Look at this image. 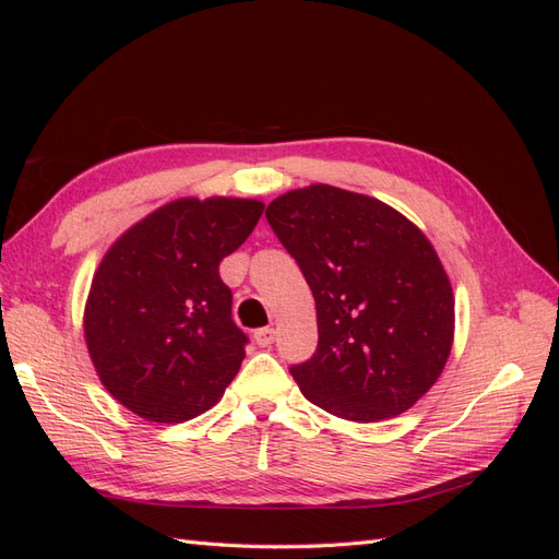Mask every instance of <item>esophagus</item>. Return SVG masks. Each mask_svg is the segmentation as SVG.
I'll use <instances>...</instances> for the list:
<instances>
[{
  "label": "esophagus",
  "mask_w": 559,
  "mask_h": 559,
  "mask_svg": "<svg viewBox=\"0 0 559 559\" xmlns=\"http://www.w3.org/2000/svg\"><path fill=\"white\" fill-rule=\"evenodd\" d=\"M253 341H257L259 347H270L275 343V329H259L253 333Z\"/></svg>",
  "instance_id": "1"
}]
</instances>
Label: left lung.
Instances as JSON below:
<instances>
[{
	"label": "left lung",
	"mask_w": 559,
	"mask_h": 559,
	"mask_svg": "<svg viewBox=\"0 0 559 559\" xmlns=\"http://www.w3.org/2000/svg\"><path fill=\"white\" fill-rule=\"evenodd\" d=\"M265 216L317 306V352L292 366L302 396L349 421L413 408L454 337L452 284L427 235L382 200L329 183L275 198Z\"/></svg>",
	"instance_id": "left-lung-1"
}]
</instances>
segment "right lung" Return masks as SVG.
I'll list each match as a JSON object with an SVG mask.
<instances>
[{
  "label": "right lung",
  "mask_w": 559,
  "mask_h": 559,
  "mask_svg": "<svg viewBox=\"0 0 559 559\" xmlns=\"http://www.w3.org/2000/svg\"><path fill=\"white\" fill-rule=\"evenodd\" d=\"M263 202L179 198L130 226L99 261L83 337L99 382L130 413L179 425L238 376L247 335L218 263L259 224Z\"/></svg>",
  "instance_id": "obj_1"
}]
</instances>
